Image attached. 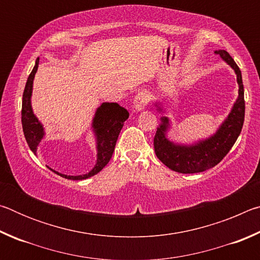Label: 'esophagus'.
Wrapping results in <instances>:
<instances>
[{
	"mask_svg": "<svg viewBox=\"0 0 260 260\" xmlns=\"http://www.w3.org/2000/svg\"><path fill=\"white\" fill-rule=\"evenodd\" d=\"M149 102V95L147 91H139L136 96L134 98V102H133V107L136 110V111H141L144 108L147 107V104Z\"/></svg>",
	"mask_w": 260,
	"mask_h": 260,
	"instance_id": "34e87169",
	"label": "esophagus"
}]
</instances>
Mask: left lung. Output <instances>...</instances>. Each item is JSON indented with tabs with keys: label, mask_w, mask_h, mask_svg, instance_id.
<instances>
[{
	"label": "left lung",
	"mask_w": 260,
	"mask_h": 260,
	"mask_svg": "<svg viewBox=\"0 0 260 260\" xmlns=\"http://www.w3.org/2000/svg\"><path fill=\"white\" fill-rule=\"evenodd\" d=\"M215 54L220 55L223 60H226L234 69L239 83V99L236 100L231 113L228 114L225 122L220 126L217 133L195 146H178L170 142L165 136V132L169 127V119L166 117L161 118V124L157 128L153 138V147L158 159L175 172L183 174L199 173L219 164L234 146L243 127L245 102L241 70L226 50H217Z\"/></svg>",
	"instance_id": "1"
}]
</instances>
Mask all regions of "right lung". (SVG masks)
Returning <instances> with one entry per match:
<instances>
[{
    "label": "right lung",
    "instance_id": "1",
    "mask_svg": "<svg viewBox=\"0 0 260 260\" xmlns=\"http://www.w3.org/2000/svg\"><path fill=\"white\" fill-rule=\"evenodd\" d=\"M38 65L39 58L35 61L32 72H30L27 81H26L23 94V104H21V125H23L24 135L29 149L34 153L37 152L39 143L41 142L43 135H45L43 127L39 122L38 118L34 116L32 107H30L33 79L35 73H37ZM128 116V111L117 103H103L98 109L93 120V127L96 134V139H98V162H96L95 167L89 173L74 177V175H65L56 172V171L51 169L50 170L56 174L60 175V177L70 180H83L98 174L108 164L109 160L111 159L118 136H119L124 122L127 120Z\"/></svg>",
    "mask_w": 260,
    "mask_h": 260
}]
</instances>
